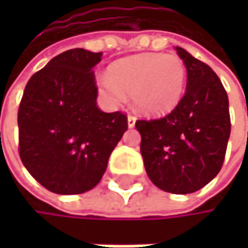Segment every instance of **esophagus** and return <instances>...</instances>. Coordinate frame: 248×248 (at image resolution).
Listing matches in <instances>:
<instances>
[{
  "instance_id": "obj_1",
  "label": "esophagus",
  "mask_w": 248,
  "mask_h": 248,
  "mask_svg": "<svg viewBox=\"0 0 248 248\" xmlns=\"http://www.w3.org/2000/svg\"><path fill=\"white\" fill-rule=\"evenodd\" d=\"M135 124H136V118L132 116V115H129L127 116V126L129 127H135Z\"/></svg>"
}]
</instances>
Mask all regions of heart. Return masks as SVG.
Masks as SVG:
<instances>
[{
  "label": "heart",
  "instance_id": "b5f03b06",
  "mask_svg": "<svg viewBox=\"0 0 248 248\" xmlns=\"http://www.w3.org/2000/svg\"><path fill=\"white\" fill-rule=\"evenodd\" d=\"M186 69L176 54L143 53L112 63L97 86L112 103L132 94L135 108L146 116H165L184 96Z\"/></svg>",
  "mask_w": 248,
  "mask_h": 248
}]
</instances>
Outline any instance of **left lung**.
I'll return each instance as SVG.
<instances>
[{
	"label": "left lung",
	"mask_w": 248,
	"mask_h": 248,
	"mask_svg": "<svg viewBox=\"0 0 248 248\" xmlns=\"http://www.w3.org/2000/svg\"><path fill=\"white\" fill-rule=\"evenodd\" d=\"M175 50L186 67L184 97L165 118L135 126L149 179L162 191L191 194L223 167L231 130L228 96L210 66L181 47Z\"/></svg>",
	"instance_id": "left-lung-1"
}]
</instances>
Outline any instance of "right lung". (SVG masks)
Segmentation results:
<instances>
[{
  "label": "right lung",
  "instance_id": "add662e5",
  "mask_svg": "<svg viewBox=\"0 0 248 248\" xmlns=\"http://www.w3.org/2000/svg\"><path fill=\"white\" fill-rule=\"evenodd\" d=\"M102 53L67 50L31 76L18 109L20 156L34 179L54 194L94 188L127 129L122 112L97 105L93 67Z\"/></svg>",
  "mask_w": 248,
  "mask_h": 248
}]
</instances>
